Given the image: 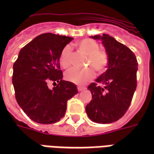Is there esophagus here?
Wrapping results in <instances>:
<instances>
[{
  "label": "esophagus",
  "mask_w": 154,
  "mask_h": 154,
  "mask_svg": "<svg viewBox=\"0 0 154 154\" xmlns=\"http://www.w3.org/2000/svg\"><path fill=\"white\" fill-rule=\"evenodd\" d=\"M77 89H78V91L81 92V91H82V90H84V89H85V87L78 86V87H77Z\"/></svg>",
  "instance_id": "1"
}]
</instances>
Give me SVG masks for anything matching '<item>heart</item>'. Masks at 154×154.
Listing matches in <instances>:
<instances>
[{"instance_id": "obj_1", "label": "heart", "mask_w": 154, "mask_h": 154, "mask_svg": "<svg viewBox=\"0 0 154 154\" xmlns=\"http://www.w3.org/2000/svg\"><path fill=\"white\" fill-rule=\"evenodd\" d=\"M77 50L82 55L86 57L85 66L89 67L84 69H73L66 72L65 79L76 85L86 84L94 77V71L97 75H101L106 71L109 65V56L107 53L100 50L99 44L92 39H83L76 44ZM72 50L69 46L63 48L60 53L59 61L60 66L68 69L71 66Z\"/></svg>"}]
</instances>
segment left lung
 <instances>
[{"mask_svg": "<svg viewBox=\"0 0 154 154\" xmlns=\"http://www.w3.org/2000/svg\"><path fill=\"white\" fill-rule=\"evenodd\" d=\"M91 37L102 42L109 56V65L88 87L93 100L85 110L94 122L109 124L119 120L129 109L137 88L138 64L135 54L109 35Z\"/></svg>", "mask_w": 154, "mask_h": 154, "instance_id": "1", "label": "left lung"}]
</instances>
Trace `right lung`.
<instances>
[{"label": "right lung", "instance_id": "right-lung-1", "mask_svg": "<svg viewBox=\"0 0 154 154\" xmlns=\"http://www.w3.org/2000/svg\"><path fill=\"white\" fill-rule=\"evenodd\" d=\"M72 37L43 33L19 52L13 65V85L16 100L27 116L40 124L59 122L67 101L78 93L76 85L62 79L59 57ZM56 86L50 90L48 85Z\"/></svg>", "mask_w": 154, "mask_h": 154}]
</instances>
